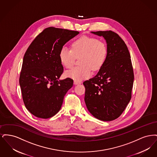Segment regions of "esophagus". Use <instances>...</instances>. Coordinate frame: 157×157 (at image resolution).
<instances>
[{
    "instance_id": "obj_1",
    "label": "esophagus",
    "mask_w": 157,
    "mask_h": 157,
    "mask_svg": "<svg viewBox=\"0 0 157 157\" xmlns=\"http://www.w3.org/2000/svg\"><path fill=\"white\" fill-rule=\"evenodd\" d=\"M81 83V82H79V81H74V84L75 85H78V84H80Z\"/></svg>"
}]
</instances>
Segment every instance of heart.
<instances>
[{
	"instance_id": "heart-1",
	"label": "heart",
	"mask_w": 157,
	"mask_h": 157,
	"mask_svg": "<svg viewBox=\"0 0 157 157\" xmlns=\"http://www.w3.org/2000/svg\"><path fill=\"white\" fill-rule=\"evenodd\" d=\"M108 49L104 42L95 37L82 36L72 43V49L63 46L59 53L60 62L63 67H73L76 58H81V66L74 67L66 72L67 77L76 81L90 78L92 69L98 71L103 66L107 57Z\"/></svg>"
}]
</instances>
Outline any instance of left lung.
Returning a JSON list of instances; mask_svg holds the SVG:
<instances>
[{
  "instance_id": "left-lung-1",
  "label": "left lung",
  "mask_w": 157,
  "mask_h": 157,
  "mask_svg": "<svg viewBox=\"0 0 157 157\" xmlns=\"http://www.w3.org/2000/svg\"><path fill=\"white\" fill-rule=\"evenodd\" d=\"M91 33L104 37L108 53L97 75L83 83L85 102L94 117L111 121L120 117L131 98L134 75L131 56L124 41L114 32Z\"/></svg>"
}]
</instances>
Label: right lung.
<instances>
[{
	"label": "right lung",
	"instance_id": "1",
	"mask_svg": "<svg viewBox=\"0 0 157 157\" xmlns=\"http://www.w3.org/2000/svg\"><path fill=\"white\" fill-rule=\"evenodd\" d=\"M79 33L78 31L49 27L32 41L25 53L19 78L23 101L27 109L37 118L47 119L59 112L63 98L73 86L60 62V48Z\"/></svg>",
	"mask_w": 157,
	"mask_h": 157
}]
</instances>
